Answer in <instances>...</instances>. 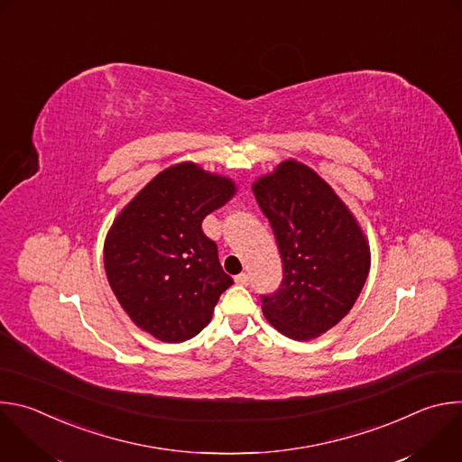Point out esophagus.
<instances>
[{"label": "esophagus", "instance_id": "1", "mask_svg": "<svg viewBox=\"0 0 462 462\" xmlns=\"http://www.w3.org/2000/svg\"><path fill=\"white\" fill-rule=\"evenodd\" d=\"M236 283L237 285H248L250 283V276L246 273H241V274L236 276Z\"/></svg>", "mask_w": 462, "mask_h": 462}]
</instances>
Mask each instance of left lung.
Returning <instances> with one entry per match:
<instances>
[{"label": "left lung", "instance_id": "8db88e82", "mask_svg": "<svg viewBox=\"0 0 462 462\" xmlns=\"http://www.w3.org/2000/svg\"><path fill=\"white\" fill-rule=\"evenodd\" d=\"M283 261L276 292L261 296L265 318L292 340L335 327L355 305L371 254L355 216L314 170L283 161L252 186Z\"/></svg>", "mask_w": 462, "mask_h": 462}]
</instances>
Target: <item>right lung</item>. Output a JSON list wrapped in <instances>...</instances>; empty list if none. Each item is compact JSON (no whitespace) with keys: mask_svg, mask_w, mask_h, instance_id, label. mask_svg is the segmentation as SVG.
Returning a JSON list of instances; mask_svg holds the SVG:
<instances>
[{"mask_svg":"<svg viewBox=\"0 0 462 462\" xmlns=\"http://www.w3.org/2000/svg\"><path fill=\"white\" fill-rule=\"evenodd\" d=\"M234 193L232 179L180 162L153 177L107 232V282L134 323L161 342L199 335L234 283L201 228Z\"/></svg>","mask_w":462,"mask_h":462,"instance_id":"1","label":"right lung"}]
</instances>
